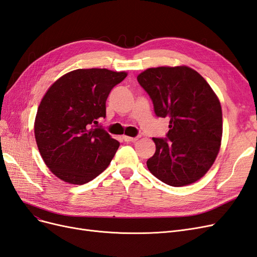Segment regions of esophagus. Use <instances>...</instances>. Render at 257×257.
Listing matches in <instances>:
<instances>
[{"label":"esophagus","mask_w":257,"mask_h":257,"mask_svg":"<svg viewBox=\"0 0 257 257\" xmlns=\"http://www.w3.org/2000/svg\"><path fill=\"white\" fill-rule=\"evenodd\" d=\"M138 138H139V136H137V137H130V136H123V139H124V141H125L126 143H133V142H136V141H138Z\"/></svg>","instance_id":"1"}]
</instances>
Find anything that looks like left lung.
I'll return each mask as SVG.
<instances>
[{"mask_svg":"<svg viewBox=\"0 0 257 257\" xmlns=\"http://www.w3.org/2000/svg\"><path fill=\"white\" fill-rule=\"evenodd\" d=\"M137 80L152 99L155 114L169 118L166 138H152L157 149L147 161L148 169L172 186L199 180L220 151L219 98L204 77L188 66L148 68Z\"/></svg>","mask_w":257,"mask_h":257,"instance_id":"obj_1","label":"left lung"}]
</instances>
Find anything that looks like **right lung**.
Wrapping results in <instances>:
<instances>
[{
	"label": "right lung",
	"instance_id": "right-lung-1",
	"mask_svg": "<svg viewBox=\"0 0 257 257\" xmlns=\"http://www.w3.org/2000/svg\"><path fill=\"white\" fill-rule=\"evenodd\" d=\"M126 76L106 68L76 69L46 92L34 134L45 164L61 180L84 184L110 164L120 144L97 120L106 116L108 95Z\"/></svg>",
	"mask_w": 257,
	"mask_h": 257
}]
</instances>
